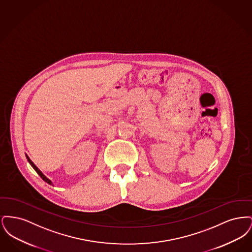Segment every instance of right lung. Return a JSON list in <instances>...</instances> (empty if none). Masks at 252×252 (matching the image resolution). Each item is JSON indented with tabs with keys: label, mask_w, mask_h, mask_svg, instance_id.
Listing matches in <instances>:
<instances>
[{
	"label": "right lung",
	"mask_w": 252,
	"mask_h": 252,
	"mask_svg": "<svg viewBox=\"0 0 252 252\" xmlns=\"http://www.w3.org/2000/svg\"><path fill=\"white\" fill-rule=\"evenodd\" d=\"M26 158H27V159H28L29 163H30V164L32 165V167L34 168V169L36 170V173H37V174H38V175L40 176V178H41L42 180H44V181H46V182H47V183H49V184H52L51 180H48V179H47V178H46V177H45V176H44V175H43V174H42V173H41V172H40V171L38 170V168L36 167V165H35V164H34V163L32 162V160H31V159H30V158H28V156H26Z\"/></svg>",
	"instance_id": "right-lung-1"
}]
</instances>
